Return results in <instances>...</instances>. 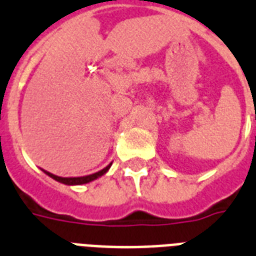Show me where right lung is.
Instances as JSON below:
<instances>
[{
    "instance_id": "1",
    "label": "right lung",
    "mask_w": 256,
    "mask_h": 256,
    "mask_svg": "<svg viewBox=\"0 0 256 256\" xmlns=\"http://www.w3.org/2000/svg\"><path fill=\"white\" fill-rule=\"evenodd\" d=\"M110 166H112V162L108 165V166H105L104 169H102L100 172H96V173H94V174H90V176H83V177L65 178V177H58V176H56V174H52V173H49V172H46V170H44V173L46 176H49L50 178H53V180H56L57 182H61V184H68V186H75V184H88V182L95 181V180H98V177L104 176L105 173L109 170V168H110Z\"/></svg>"
}]
</instances>
